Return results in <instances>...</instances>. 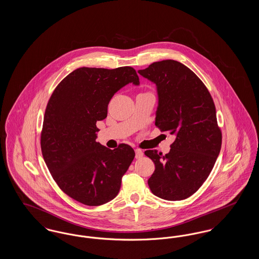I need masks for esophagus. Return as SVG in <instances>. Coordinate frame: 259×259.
Here are the masks:
<instances>
[{"instance_id": "obj_1", "label": "esophagus", "mask_w": 259, "mask_h": 259, "mask_svg": "<svg viewBox=\"0 0 259 259\" xmlns=\"http://www.w3.org/2000/svg\"><path fill=\"white\" fill-rule=\"evenodd\" d=\"M135 157L137 159H139V158H141V157H143V155H144V152L141 150V149H135Z\"/></svg>"}]
</instances>
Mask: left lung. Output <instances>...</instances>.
<instances>
[{
    "label": "left lung",
    "instance_id": "left-lung-1",
    "mask_svg": "<svg viewBox=\"0 0 259 259\" xmlns=\"http://www.w3.org/2000/svg\"><path fill=\"white\" fill-rule=\"evenodd\" d=\"M138 73L157 87L155 126L176 136L169 153L145 151L155 165L148 186L162 199L184 200L207 180L222 148L213 100L203 81L180 62H154Z\"/></svg>",
    "mask_w": 259,
    "mask_h": 259
}]
</instances>
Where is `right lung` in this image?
<instances>
[{
  "instance_id": "1",
  "label": "right lung",
  "mask_w": 259,
  "mask_h": 259,
  "mask_svg": "<svg viewBox=\"0 0 259 259\" xmlns=\"http://www.w3.org/2000/svg\"><path fill=\"white\" fill-rule=\"evenodd\" d=\"M131 82L140 83L132 67H82L68 74L49 100L41 153L62 191L81 204L100 206L115 197L135 157L126 144L110 149L96 142V122L107 117L114 93Z\"/></svg>"
}]
</instances>
